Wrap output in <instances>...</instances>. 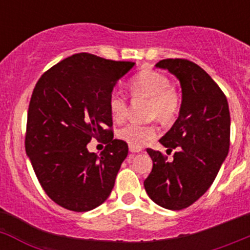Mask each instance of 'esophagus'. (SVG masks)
<instances>
[{
	"mask_svg": "<svg viewBox=\"0 0 250 250\" xmlns=\"http://www.w3.org/2000/svg\"><path fill=\"white\" fill-rule=\"evenodd\" d=\"M130 151H131V152H139V151H141V149H139V147L130 146Z\"/></svg>",
	"mask_w": 250,
	"mask_h": 250,
	"instance_id": "1",
	"label": "esophagus"
}]
</instances>
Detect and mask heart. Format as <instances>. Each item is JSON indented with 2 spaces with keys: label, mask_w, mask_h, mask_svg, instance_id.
<instances>
[{
  "label": "heart",
  "mask_w": 250,
  "mask_h": 250,
  "mask_svg": "<svg viewBox=\"0 0 250 250\" xmlns=\"http://www.w3.org/2000/svg\"><path fill=\"white\" fill-rule=\"evenodd\" d=\"M130 94L134 99H147L146 116L158 119L161 123H171L180 111V95L170 80L161 72L145 68L132 77L129 83ZM109 111L115 123H123L129 112L127 99L119 91L111 92L109 98ZM156 123L127 124L118 131V136L130 146L139 147L150 143L158 136Z\"/></svg>",
  "instance_id": "1"
}]
</instances>
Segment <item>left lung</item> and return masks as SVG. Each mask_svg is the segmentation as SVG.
<instances>
[{
	"mask_svg": "<svg viewBox=\"0 0 250 250\" xmlns=\"http://www.w3.org/2000/svg\"><path fill=\"white\" fill-rule=\"evenodd\" d=\"M180 81L183 101L171 129L160 143L174 152V160L146 149L152 170L144 182L152 202L182 210L213 184L230 145V112L224 92L200 66L187 59H165L156 63Z\"/></svg>",
	"mask_w": 250,
	"mask_h": 250,
	"instance_id": "obj_1",
	"label": "left lung"
}]
</instances>
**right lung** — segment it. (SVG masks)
<instances>
[{
  "instance_id": "right-lung-1",
  "label": "right lung",
  "mask_w": 250,
  "mask_h": 250,
  "mask_svg": "<svg viewBox=\"0 0 250 250\" xmlns=\"http://www.w3.org/2000/svg\"><path fill=\"white\" fill-rule=\"evenodd\" d=\"M135 65L81 52L43 72L27 112L25 147L40 184L67 210L89 211L111 193L129 147L114 139L109 98ZM106 144L98 157L85 145Z\"/></svg>"
}]
</instances>
